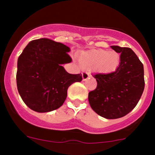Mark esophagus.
I'll use <instances>...</instances> for the list:
<instances>
[{
	"label": "esophagus",
	"mask_w": 155,
	"mask_h": 155,
	"mask_svg": "<svg viewBox=\"0 0 155 155\" xmlns=\"http://www.w3.org/2000/svg\"><path fill=\"white\" fill-rule=\"evenodd\" d=\"M90 76H91L90 73H85V72H84V73H82V79H83L84 81L86 80V79H88V78L90 77Z\"/></svg>",
	"instance_id": "obj_1"
}]
</instances>
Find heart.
<instances>
[{"instance_id": "obj_1", "label": "heart", "mask_w": 155, "mask_h": 155, "mask_svg": "<svg viewBox=\"0 0 155 155\" xmlns=\"http://www.w3.org/2000/svg\"><path fill=\"white\" fill-rule=\"evenodd\" d=\"M79 61L82 68L102 73H109L115 71L119 67L121 56L115 51L92 49L81 52Z\"/></svg>"}]
</instances>
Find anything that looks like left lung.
Instances as JSON below:
<instances>
[{"label": "left lung", "instance_id": "1", "mask_svg": "<svg viewBox=\"0 0 155 155\" xmlns=\"http://www.w3.org/2000/svg\"><path fill=\"white\" fill-rule=\"evenodd\" d=\"M121 63L113 73L95 74L97 85L88 93L91 109L107 119L124 117L135 108L145 87L143 64L131 48L112 46Z\"/></svg>", "mask_w": 155, "mask_h": 155}]
</instances>
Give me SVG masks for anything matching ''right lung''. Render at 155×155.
I'll list each match as a JSON object with an SVG mask.
<instances>
[{"label": "right lung", "mask_w": 155, "mask_h": 155, "mask_svg": "<svg viewBox=\"0 0 155 155\" xmlns=\"http://www.w3.org/2000/svg\"><path fill=\"white\" fill-rule=\"evenodd\" d=\"M70 48L48 38L31 41L17 62L16 83L25 104L37 112L61 107L70 85L82 80L81 74H70L62 64L71 62Z\"/></svg>", "instance_id": "obj_1"}]
</instances>
